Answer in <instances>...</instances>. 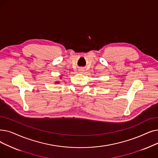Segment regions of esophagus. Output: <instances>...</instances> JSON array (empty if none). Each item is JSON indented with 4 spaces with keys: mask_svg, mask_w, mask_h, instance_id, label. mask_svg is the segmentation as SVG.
<instances>
[{
    "mask_svg": "<svg viewBox=\"0 0 158 158\" xmlns=\"http://www.w3.org/2000/svg\"><path fill=\"white\" fill-rule=\"evenodd\" d=\"M78 71H79V73H83V72H84L85 69H83V68H79Z\"/></svg>",
    "mask_w": 158,
    "mask_h": 158,
    "instance_id": "34e87169",
    "label": "esophagus"
}]
</instances>
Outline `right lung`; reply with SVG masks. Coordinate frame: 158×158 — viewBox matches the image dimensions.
<instances>
[{
  "mask_svg": "<svg viewBox=\"0 0 158 158\" xmlns=\"http://www.w3.org/2000/svg\"><path fill=\"white\" fill-rule=\"evenodd\" d=\"M62 76H63V75H62ZM62 76H60V79L62 78ZM60 83V81H59L55 82V83H56V84H58V83Z\"/></svg>",
  "mask_w": 158,
  "mask_h": 158,
  "instance_id": "add662e5",
  "label": "right lung"
}]
</instances>
